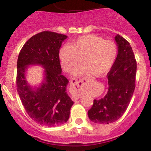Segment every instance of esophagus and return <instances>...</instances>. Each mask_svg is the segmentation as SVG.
I'll return each instance as SVG.
<instances>
[{
	"mask_svg": "<svg viewBox=\"0 0 151 151\" xmlns=\"http://www.w3.org/2000/svg\"><path fill=\"white\" fill-rule=\"evenodd\" d=\"M85 81L86 79L82 77L75 78V79H72V80H71V88H72L74 91H76V92H77V93H75V94H74L73 96H72V99L73 101H76V100H77L78 99H79L81 96V95L80 94V91H81V89H83V87H84V84Z\"/></svg>",
	"mask_w": 151,
	"mask_h": 151,
	"instance_id": "34e87169",
	"label": "esophagus"
}]
</instances>
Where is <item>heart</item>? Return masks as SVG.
<instances>
[{
  "label": "heart",
  "mask_w": 151,
  "mask_h": 151,
  "mask_svg": "<svg viewBox=\"0 0 151 151\" xmlns=\"http://www.w3.org/2000/svg\"><path fill=\"white\" fill-rule=\"evenodd\" d=\"M117 57V46L111 40L93 34L78 37L70 45L62 46L60 59L62 68L71 73L77 67L79 58H82V65L74 70V75H91L101 77L108 72Z\"/></svg>",
  "instance_id": "1"
}]
</instances>
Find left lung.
Here are the masks:
<instances>
[{
    "label": "left lung",
    "mask_w": 151,
    "mask_h": 151,
    "mask_svg": "<svg viewBox=\"0 0 151 151\" xmlns=\"http://www.w3.org/2000/svg\"><path fill=\"white\" fill-rule=\"evenodd\" d=\"M115 40L118 55L108 77V92L104 98L93 100L88 116L96 124H109L122 116L128 108L135 89L136 61L130 43L119 35Z\"/></svg>",
    "instance_id": "8db88e82"
}]
</instances>
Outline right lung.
I'll return each mask as SVG.
<instances>
[{
  "label": "right lung",
  "mask_w": 151,
  "mask_h": 151,
  "mask_svg": "<svg viewBox=\"0 0 151 151\" xmlns=\"http://www.w3.org/2000/svg\"><path fill=\"white\" fill-rule=\"evenodd\" d=\"M65 35L43 31L30 37L19 53L17 62V91L26 112L42 126L54 127L65 124L74 102L67 93L68 79L62 74L60 48ZM45 69L44 80L32 88L26 80L29 65Z\"/></svg>",
  "instance_id": "right-lung-1"
}]
</instances>
